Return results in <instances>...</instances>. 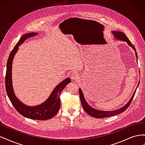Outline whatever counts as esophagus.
<instances>
[{
    "label": "esophagus",
    "instance_id": "obj_1",
    "mask_svg": "<svg viewBox=\"0 0 145 145\" xmlns=\"http://www.w3.org/2000/svg\"><path fill=\"white\" fill-rule=\"evenodd\" d=\"M71 78L73 80H76L79 78V75L76 72H72L71 73Z\"/></svg>",
    "mask_w": 145,
    "mask_h": 145
}]
</instances>
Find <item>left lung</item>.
<instances>
[{
  "label": "left lung",
  "instance_id": "left-lung-1",
  "mask_svg": "<svg viewBox=\"0 0 145 145\" xmlns=\"http://www.w3.org/2000/svg\"><path fill=\"white\" fill-rule=\"evenodd\" d=\"M112 33L114 34V36L116 39H119V40H121V41H124L125 42H126L128 44L133 48V50H134L135 51V56H136V57L137 58V52H136V50L134 47V46L132 44V43L130 42V40L128 39V38L127 37V36L125 35V34H124L122 32H120V31H112ZM139 83H138V85H139ZM136 89L137 88L135 89L134 93L132 97H131V99L129 100V102H128V103H126L123 107H122L120 109H118L117 110L115 111H100V110H97V109H95L91 107L89 105H88L86 102V100L85 99L84 97V95H83V94L82 91V89L80 88H79L78 89V93H79V95H80V101H81V103L82 105V106L84 109V110L87 112V114H88L91 116H92L94 118H105V117H111L113 116H116L117 114H119L120 113H122L123 112H124L126 109L128 108L129 106V105L131 104V102H132V100L134 97V95L135 93L136 92Z\"/></svg>",
  "mask_w": 145,
  "mask_h": 145
}]
</instances>
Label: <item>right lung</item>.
I'll return each mask as SVG.
<instances>
[{
    "label": "right lung",
    "instance_id": "right-lung-1",
    "mask_svg": "<svg viewBox=\"0 0 145 145\" xmlns=\"http://www.w3.org/2000/svg\"><path fill=\"white\" fill-rule=\"evenodd\" d=\"M37 35V33H29L24 34L19 41L13 48L7 60L5 76V88L7 94L13 106L22 116L33 120H45L53 117L59 111L60 107V94L67 84L71 82L69 78H67L57 86L48 99L44 103L35 106H28L23 104L16 97L14 93L12 83V63L13 58L19 50V46L26 39Z\"/></svg>",
    "mask_w": 145,
    "mask_h": 145
}]
</instances>
